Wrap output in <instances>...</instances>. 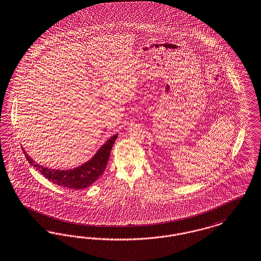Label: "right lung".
Instances as JSON below:
<instances>
[{
    "instance_id": "obj_1",
    "label": "right lung",
    "mask_w": 261,
    "mask_h": 261,
    "mask_svg": "<svg viewBox=\"0 0 261 261\" xmlns=\"http://www.w3.org/2000/svg\"><path fill=\"white\" fill-rule=\"evenodd\" d=\"M117 135L111 137L108 142L102 146L97 153L88 162L84 163L80 167L74 168L73 170H55L48 169L35 163L25 151L24 154L28 162L33 167L36 168L42 176L46 177L53 184L72 189H83L92 185L97 178L104 173L113 145L115 144ZM24 150V149H23Z\"/></svg>"
}]
</instances>
